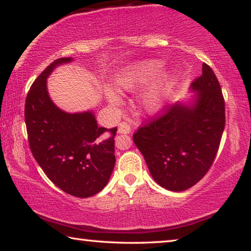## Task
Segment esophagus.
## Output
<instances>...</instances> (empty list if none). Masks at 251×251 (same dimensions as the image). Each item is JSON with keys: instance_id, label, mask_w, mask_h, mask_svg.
Returning a JSON list of instances; mask_svg holds the SVG:
<instances>
[{"instance_id": "esophagus-1", "label": "esophagus", "mask_w": 251, "mask_h": 251, "mask_svg": "<svg viewBox=\"0 0 251 251\" xmlns=\"http://www.w3.org/2000/svg\"><path fill=\"white\" fill-rule=\"evenodd\" d=\"M130 131H131V128H130V126L127 124V123L123 122L120 125H118V133L120 134H129Z\"/></svg>"}]
</instances>
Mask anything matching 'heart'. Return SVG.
<instances>
[{"mask_svg": "<svg viewBox=\"0 0 251 251\" xmlns=\"http://www.w3.org/2000/svg\"><path fill=\"white\" fill-rule=\"evenodd\" d=\"M164 63L159 59H147L133 65L122 72L115 79V87L120 92H130L136 88L148 84L155 79L163 71ZM173 86V77L169 74H164L156 84L144 93L141 103L144 109L148 113H157L163 108ZM107 100L110 104L117 105L120 103V97L115 93L109 91L107 93Z\"/></svg>", "mask_w": 251, "mask_h": 251, "instance_id": "b5f03b06", "label": "heart"}]
</instances>
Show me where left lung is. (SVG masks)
I'll return each mask as SVG.
<instances>
[{"label":"left lung","mask_w":251,"mask_h":251,"mask_svg":"<svg viewBox=\"0 0 251 251\" xmlns=\"http://www.w3.org/2000/svg\"><path fill=\"white\" fill-rule=\"evenodd\" d=\"M193 101H177L133 135L150 173L159 186L182 192L209 171L225 128V100L212 70L202 63V74L190 85Z\"/></svg>","instance_id":"left-lung-1"}]
</instances>
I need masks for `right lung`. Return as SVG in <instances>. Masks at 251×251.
Wrapping results in <instances>:
<instances>
[{"mask_svg":"<svg viewBox=\"0 0 251 251\" xmlns=\"http://www.w3.org/2000/svg\"><path fill=\"white\" fill-rule=\"evenodd\" d=\"M72 61L55 59L35 79L25 100V124L32 154L50 181L72 196L87 198L100 193L112 175L117 128L100 127L92 110L66 113L50 100L46 79L55 67Z\"/></svg>","mask_w":251,"mask_h":251,"instance_id":"obj_1","label":"right lung"}]
</instances>
